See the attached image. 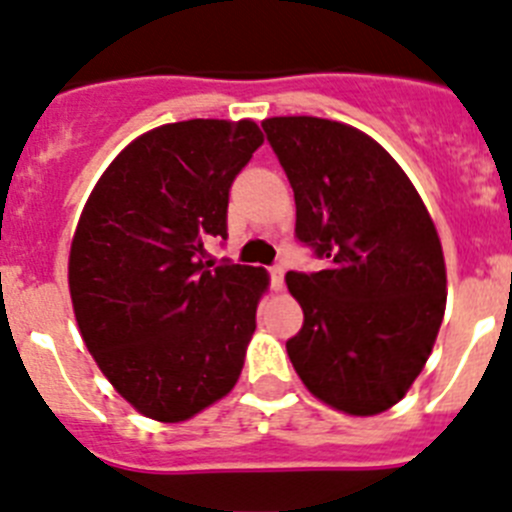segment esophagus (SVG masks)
<instances>
[{"mask_svg": "<svg viewBox=\"0 0 512 512\" xmlns=\"http://www.w3.org/2000/svg\"><path fill=\"white\" fill-rule=\"evenodd\" d=\"M267 273H270V285H273V290L283 288V265H273Z\"/></svg>", "mask_w": 512, "mask_h": 512, "instance_id": "esophagus-1", "label": "esophagus"}]
</instances>
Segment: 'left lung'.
Masks as SVG:
<instances>
[{
	"label": "left lung",
	"mask_w": 512,
	"mask_h": 512,
	"mask_svg": "<svg viewBox=\"0 0 512 512\" xmlns=\"http://www.w3.org/2000/svg\"><path fill=\"white\" fill-rule=\"evenodd\" d=\"M296 196V239L324 270L285 275L303 326L285 342L308 390L352 416L398 403L426 365L446 306L439 234L400 165L349 124L262 122Z\"/></svg>",
	"instance_id": "left-lung-1"
}]
</instances>
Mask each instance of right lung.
I'll list each match as a JSON object with an SVG mask.
<instances>
[{
  "mask_svg": "<svg viewBox=\"0 0 512 512\" xmlns=\"http://www.w3.org/2000/svg\"><path fill=\"white\" fill-rule=\"evenodd\" d=\"M262 145L250 119L163 124L124 147L78 219L68 260L86 347L142 416L176 423L234 388L267 288L262 267L206 260L229 188Z\"/></svg>",
  "mask_w": 512,
  "mask_h": 512,
  "instance_id": "right-lung-1",
  "label": "right lung"
}]
</instances>
